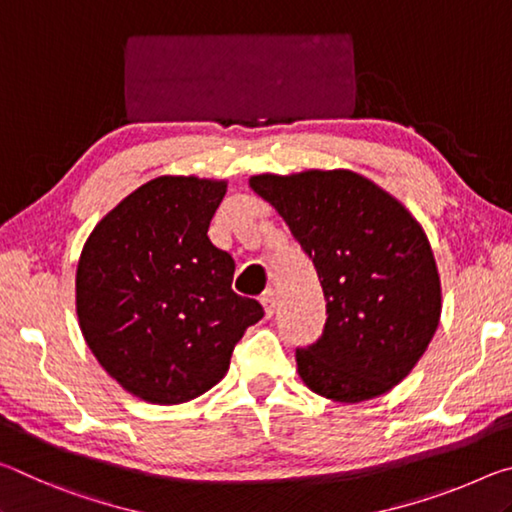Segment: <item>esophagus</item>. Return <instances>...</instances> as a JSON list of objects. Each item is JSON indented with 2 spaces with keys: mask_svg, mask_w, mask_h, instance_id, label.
<instances>
[{
  "mask_svg": "<svg viewBox=\"0 0 512 512\" xmlns=\"http://www.w3.org/2000/svg\"><path fill=\"white\" fill-rule=\"evenodd\" d=\"M261 304H263V308H265V315L272 317L274 311H276V295H274V290H265V292H263Z\"/></svg>",
  "mask_w": 512,
  "mask_h": 512,
  "instance_id": "1",
  "label": "esophagus"
}]
</instances>
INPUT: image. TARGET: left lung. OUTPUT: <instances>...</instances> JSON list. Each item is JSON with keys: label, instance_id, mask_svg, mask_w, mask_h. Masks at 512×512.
I'll return each instance as SVG.
<instances>
[{"label": "left lung", "instance_id": "8db88e82", "mask_svg": "<svg viewBox=\"0 0 512 512\" xmlns=\"http://www.w3.org/2000/svg\"><path fill=\"white\" fill-rule=\"evenodd\" d=\"M249 186L286 220L324 290L322 338L297 349L301 381L342 404L385 395L440 322L438 265L420 222L351 170L258 174Z\"/></svg>", "mask_w": 512, "mask_h": 512}]
</instances>
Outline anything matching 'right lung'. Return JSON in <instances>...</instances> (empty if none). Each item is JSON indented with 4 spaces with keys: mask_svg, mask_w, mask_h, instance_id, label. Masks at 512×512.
<instances>
[{
    "mask_svg": "<svg viewBox=\"0 0 512 512\" xmlns=\"http://www.w3.org/2000/svg\"><path fill=\"white\" fill-rule=\"evenodd\" d=\"M226 181L158 177L83 245L77 315L99 365L149 404H183L224 379L263 306L231 290L236 263L208 240Z\"/></svg>",
    "mask_w": 512,
    "mask_h": 512,
    "instance_id": "right-lung-1",
    "label": "right lung"
}]
</instances>
